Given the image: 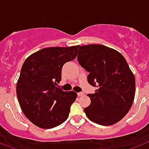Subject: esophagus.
<instances>
[{
	"label": "esophagus",
	"mask_w": 149,
	"mask_h": 149,
	"mask_svg": "<svg viewBox=\"0 0 149 149\" xmlns=\"http://www.w3.org/2000/svg\"><path fill=\"white\" fill-rule=\"evenodd\" d=\"M84 95V93H77V95L78 96H83Z\"/></svg>",
	"instance_id": "obj_1"
}]
</instances>
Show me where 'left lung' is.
I'll use <instances>...</instances> for the list:
<instances>
[{
  "label": "left lung",
  "mask_w": 149,
  "mask_h": 149,
  "mask_svg": "<svg viewBox=\"0 0 149 149\" xmlns=\"http://www.w3.org/2000/svg\"><path fill=\"white\" fill-rule=\"evenodd\" d=\"M80 65L89 72L87 81L96 86L84 108L88 119L101 125L117 123L131 109L135 96V77L127 61L116 50L102 45L80 46Z\"/></svg>",
  "instance_id": "8db88e82"
}]
</instances>
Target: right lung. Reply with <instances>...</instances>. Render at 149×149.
<instances>
[{"instance_id":"1","label":"right lung","mask_w":149,"mask_h":149,"mask_svg":"<svg viewBox=\"0 0 149 149\" xmlns=\"http://www.w3.org/2000/svg\"><path fill=\"white\" fill-rule=\"evenodd\" d=\"M78 48H43L24 63L17 82V97L24 116L37 127L53 128L68 119L77 95L56 86L61 81L63 65L76 58Z\"/></svg>"}]
</instances>
